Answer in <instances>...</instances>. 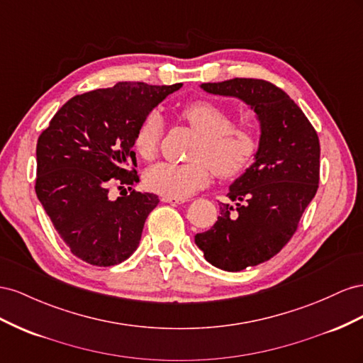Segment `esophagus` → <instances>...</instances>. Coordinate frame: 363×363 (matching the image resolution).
Returning a JSON list of instances; mask_svg holds the SVG:
<instances>
[{"mask_svg":"<svg viewBox=\"0 0 363 363\" xmlns=\"http://www.w3.org/2000/svg\"><path fill=\"white\" fill-rule=\"evenodd\" d=\"M162 202L184 203V202H187V199H185V198H174V196H162Z\"/></svg>","mask_w":363,"mask_h":363,"instance_id":"34e87169","label":"esophagus"}]
</instances>
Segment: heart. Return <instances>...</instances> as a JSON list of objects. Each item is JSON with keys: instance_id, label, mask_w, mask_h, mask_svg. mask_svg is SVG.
Here are the masks:
<instances>
[{"instance_id": "1", "label": "heart", "mask_w": 363, "mask_h": 363, "mask_svg": "<svg viewBox=\"0 0 363 363\" xmlns=\"http://www.w3.org/2000/svg\"><path fill=\"white\" fill-rule=\"evenodd\" d=\"M181 118L198 133L191 157L185 164L161 162L144 174V184L155 193L187 198L213 179L214 172L230 179L243 173L257 158L262 135L257 118L250 113L233 124L230 111L211 100H194L181 109ZM162 120L157 112L144 117L133 135V149L143 160L157 157Z\"/></svg>"}]
</instances>
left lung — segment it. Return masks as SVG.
<instances>
[{"label":"left lung","instance_id":"obj_1","mask_svg":"<svg viewBox=\"0 0 363 363\" xmlns=\"http://www.w3.org/2000/svg\"><path fill=\"white\" fill-rule=\"evenodd\" d=\"M201 88L243 100L260 120L255 162L230 187L211 230L194 235L213 266L237 272L271 260L296 233L318 190L319 138L301 108L271 82L235 77Z\"/></svg>","mask_w":363,"mask_h":363}]
</instances>
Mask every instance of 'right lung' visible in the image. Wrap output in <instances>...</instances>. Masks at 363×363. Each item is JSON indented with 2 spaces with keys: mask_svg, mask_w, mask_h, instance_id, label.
<instances>
[{
  "mask_svg": "<svg viewBox=\"0 0 363 363\" xmlns=\"http://www.w3.org/2000/svg\"><path fill=\"white\" fill-rule=\"evenodd\" d=\"M182 84L118 82L69 99L36 146L38 199L60 239L80 260L113 266L138 247L157 194L132 190L109 199L111 185L140 181L133 135L140 121Z\"/></svg>",
  "mask_w": 363,
  "mask_h": 363,
  "instance_id": "obj_1",
  "label": "right lung"
}]
</instances>
